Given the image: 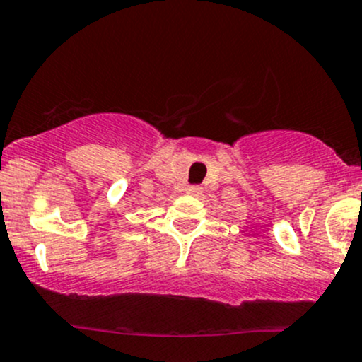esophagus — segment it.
I'll return each instance as SVG.
<instances>
[{
    "label": "esophagus",
    "instance_id": "esophagus-1",
    "mask_svg": "<svg viewBox=\"0 0 362 362\" xmlns=\"http://www.w3.org/2000/svg\"><path fill=\"white\" fill-rule=\"evenodd\" d=\"M187 194H190V196H201L202 189L199 185H190V187H187Z\"/></svg>",
    "mask_w": 362,
    "mask_h": 362
}]
</instances>
